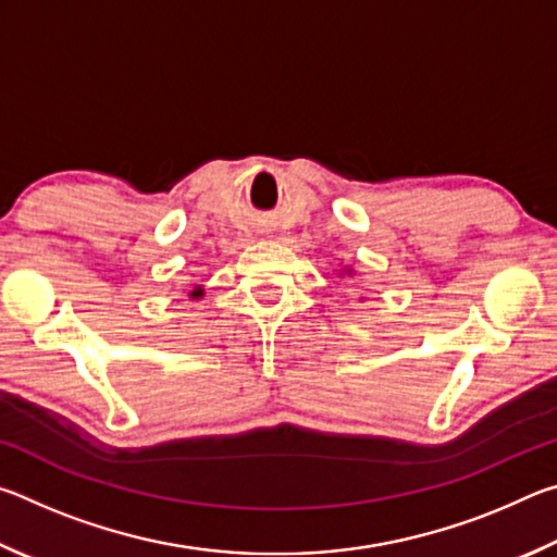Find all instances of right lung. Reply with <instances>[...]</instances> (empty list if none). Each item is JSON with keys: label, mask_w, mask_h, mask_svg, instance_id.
Masks as SVG:
<instances>
[{"label": "right lung", "mask_w": 557, "mask_h": 557, "mask_svg": "<svg viewBox=\"0 0 557 557\" xmlns=\"http://www.w3.org/2000/svg\"><path fill=\"white\" fill-rule=\"evenodd\" d=\"M194 297H201V292H194Z\"/></svg>", "instance_id": "1"}]
</instances>
